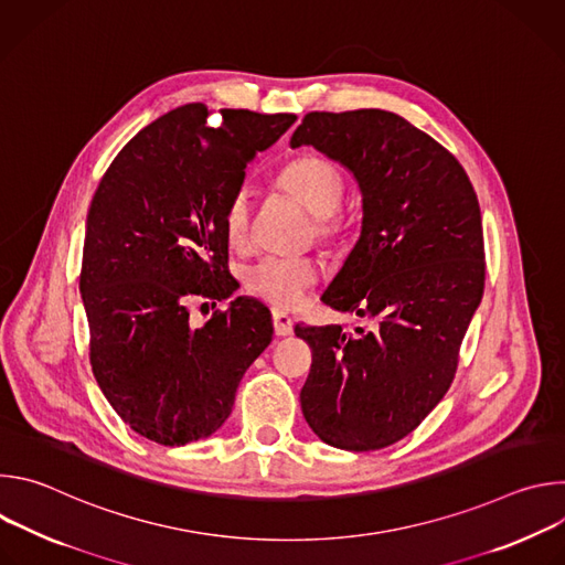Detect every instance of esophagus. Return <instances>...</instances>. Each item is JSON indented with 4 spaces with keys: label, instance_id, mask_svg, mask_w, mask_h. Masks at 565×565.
I'll return each instance as SVG.
<instances>
[{
    "label": "esophagus",
    "instance_id": "34e87169",
    "mask_svg": "<svg viewBox=\"0 0 565 565\" xmlns=\"http://www.w3.org/2000/svg\"><path fill=\"white\" fill-rule=\"evenodd\" d=\"M273 327H275V335L284 338V335H290L292 329H295V321L290 315L281 312V310H275L273 312Z\"/></svg>",
    "mask_w": 565,
    "mask_h": 565
}]
</instances>
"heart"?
<instances>
[{"instance_id":"heart-1","label":"heart","mask_w":565,"mask_h":565,"mask_svg":"<svg viewBox=\"0 0 565 565\" xmlns=\"http://www.w3.org/2000/svg\"><path fill=\"white\" fill-rule=\"evenodd\" d=\"M279 185L312 214V230L321 244H338L349 230V212L342 207L344 179L331 160L301 156L279 174ZM253 203L248 190H236L223 212L225 236L232 246H246ZM321 266L310 257H264L253 264L244 284L255 297L277 306L297 308L319 281Z\"/></svg>"}]
</instances>
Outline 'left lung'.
<instances>
[{
    "mask_svg": "<svg viewBox=\"0 0 565 565\" xmlns=\"http://www.w3.org/2000/svg\"><path fill=\"white\" fill-rule=\"evenodd\" d=\"M290 145L360 183L362 234L321 299L377 321L355 338L295 327L312 349L301 412L324 443L375 451L409 436L454 382L486 288L478 199L454 153L391 111H310Z\"/></svg>",
    "mask_w": 565,
    "mask_h": 565,
    "instance_id": "obj_1",
    "label": "left lung"
}]
</instances>
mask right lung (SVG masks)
Wrapping results in <instances>:
<instances>
[{
	"label": "right lung",
	"mask_w": 565,
	"mask_h": 565,
	"mask_svg": "<svg viewBox=\"0 0 565 565\" xmlns=\"http://www.w3.org/2000/svg\"><path fill=\"white\" fill-rule=\"evenodd\" d=\"M295 120L177 107L120 149L92 199L79 270L89 362L114 412L158 445L214 434L273 340L270 310L255 299L236 297L201 329L188 306L234 292L225 205L255 153Z\"/></svg>",
	"instance_id": "obj_1"
}]
</instances>
